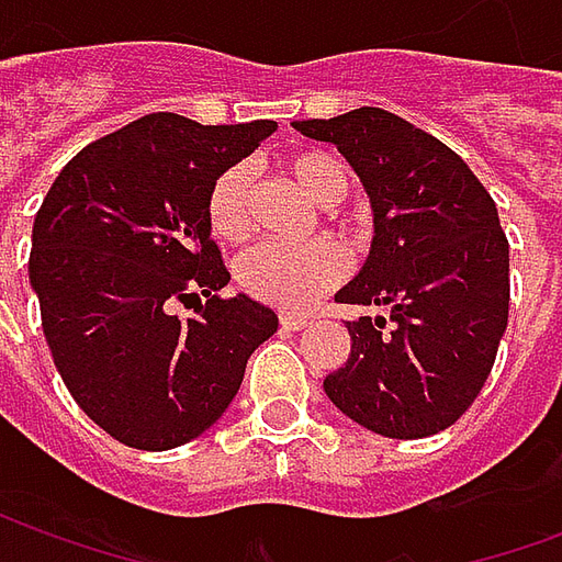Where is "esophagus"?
Here are the masks:
<instances>
[{"mask_svg":"<svg viewBox=\"0 0 562 562\" xmlns=\"http://www.w3.org/2000/svg\"><path fill=\"white\" fill-rule=\"evenodd\" d=\"M280 325L285 330H301V328H306V325H310V322H306L304 316H292V313H282L280 316Z\"/></svg>","mask_w":562,"mask_h":562,"instance_id":"34e87169","label":"esophagus"}]
</instances>
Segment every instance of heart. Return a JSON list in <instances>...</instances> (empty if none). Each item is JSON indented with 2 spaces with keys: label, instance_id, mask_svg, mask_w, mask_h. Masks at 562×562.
Instances as JSON below:
<instances>
[{
  "label": "heart",
  "instance_id": "1",
  "mask_svg": "<svg viewBox=\"0 0 562 562\" xmlns=\"http://www.w3.org/2000/svg\"><path fill=\"white\" fill-rule=\"evenodd\" d=\"M285 177L292 180L306 198L316 204H337L349 192V171L328 149H301L282 165ZM249 192H252V171L244 161L222 168L207 186L204 195V222L207 232L220 244H240L249 234ZM367 220L361 213H349L337 220V232L364 244ZM349 273V256L340 240L316 237L304 246L258 244L246 249L234 265L237 285L249 297L277 310H304L318 294L337 289Z\"/></svg>",
  "mask_w": 562,
  "mask_h": 562
}]
</instances>
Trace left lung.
I'll return each instance as SVG.
<instances>
[{
  "label": "left lung",
  "instance_id": "obj_1",
  "mask_svg": "<svg viewBox=\"0 0 562 562\" xmlns=\"http://www.w3.org/2000/svg\"><path fill=\"white\" fill-rule=\"evenodd\" d=\"M294 128L337 144L373 201L370 258L334 301L389 310L346 322L352 352L325 376V394L373 434H439L479 397L508 325L494 198L454 149L382 108Z\"/></svg>",
  "mask_w": 562,
  "mask_h": 562
}]
</instances>
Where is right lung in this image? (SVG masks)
<instances>
[{
	"label": "right lung",
	"mask_w": 562,
	"mask_h": 562,
	"mask_svg": "<svg viewBox=\"0 0 562 562\" xmlns=\"http://www.w3.org/2000/svg\"><path fill=\"white\" fill-rule=\"evenodd\" d=\"M273 128L140 116L80 149L38 207L30 282L44 340L75 403L123 446L204 434L277 330L270 306L222 297L232 273L204 222L210 180ZM186 300L196 316L173 317Z\"/></svg>",
	"instance_id": "1"
}]
</instances>
